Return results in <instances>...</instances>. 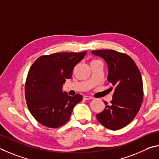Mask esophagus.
<instances>
[{
  "label": "esophagus",
  "mask_w": 159,
  "mask_h": 159,
  "mask_svg": "<svg viewBox=\"0 0 159 159\" xmlns=\"http://www.w3.org/2000/svg\"><path fill=\"white\" fill-rule=\"evenodd\" d=\"M84 99H85V100H92L93 98H92V97L89 96H84Z\"/></svg>",
  "instance_id": "1"
}]
</instances>
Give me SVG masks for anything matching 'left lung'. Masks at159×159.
<instances>
[{"label": "left lung", "instance_id": "1", "mask_svg": "<svg viewBox=\"0 0 159 159\" xmlns=\"http://www.w3.org/2000/svg\"><path fill=\"white\" fill-rule=\"evenodd\" d=\"M102 58L108 68L107 81L114 89L111 105L96 115L102 126L119 130L131 122L140 110L143 100V84L140 70L127 54L115 50L101 49L91 52Z\"/></svg>", "mask_w": 159, "mask_h": 159}]
</instances>
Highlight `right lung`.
<instances>
[{
  "instance_id": "obj_1",
  "label": "right lung",
  "mask_w": 159,
  "mask_h": 159,
  "mask_svg": "<svg viewBox=\"0 0 159 159\" xmlns=\"http://www.w3.org/2000/svg\"><path fill=\"white\" fill-rule=\"evenodd\" d=\"M87 52L55 53L42 56L30 67L25 84L29 110L39 123L57 129L70 117L75 105L82 101L80 94L70 96L63 85L72 77L74 67Z\"/></svg>"
}]
</instances>
